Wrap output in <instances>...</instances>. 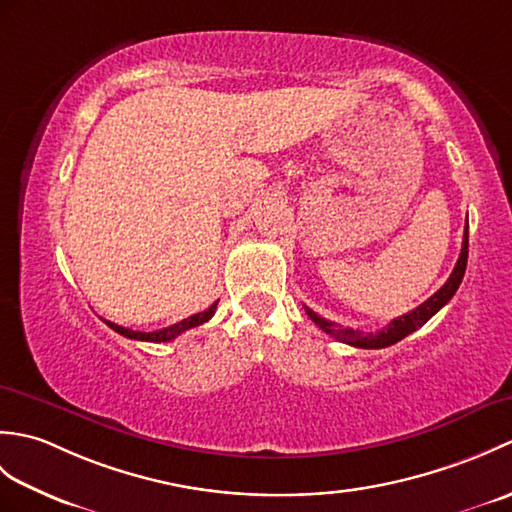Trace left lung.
<instances>
[{"label":"left lung","instance_id":"1","mask_svg":"<svg viewBox=\"0 0 512 512\" xmlns=\"http://www.w3.org/2000/svg\"><path fill=\"white\" fill-rule=\"evenodd\" d=\"M466 259H469V222H466V228H464V239H462V250H460L458 264H455L451 277L447 279V284H444L436 292V295H431L427 301L420 303L416 310L402 314V317L394 319L389 325H385L383 330H378V332H361V330H354V328H345V325H339V323L319 317V314L314 312V310H310L308 306H306V312H308V317L314 323H317L325 334L334 336L336 341L347 343V345H354V347H363V350H380V347L394 345V343L405 339V336H409L411 332H416L440 308L447 306V303L451 301V297L455 295V290H458L460 284H462V277H464V270H466Z\"/></svg>","mask_w":512,"mask_h":512}]
</instances>
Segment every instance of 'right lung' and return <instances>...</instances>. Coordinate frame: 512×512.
<instances>
[{
  "mask_svg": "<svg viewBox=\"0 0 512 512\" xmlns=\"http://www.w3.org/2000/svg\"><path fill=\"white\" fill-rule=\"evenodd\" d=\"M215 308H217V301L213 303V306H211L209 310L193 314V317H189V319H182L180 323H173V325H169V328H162V330H156V332H136V330L123 328V325L112 323V321H105V323L110 325V328H112L114 332L127 336V339H134V341H149V343H167V341H173V339H176V336H180L182 332H187V330L195 328V325H202V323L209 321V319L213 317V314H215Z\"/></svg>",
  "mask_w": 512,
  "mask_h": 512,
  "instance_id": "add662e5",
  "label": "right lung"
}]
</instances>
